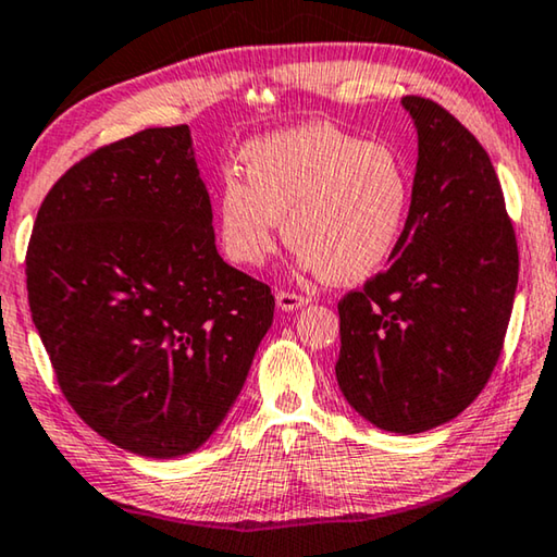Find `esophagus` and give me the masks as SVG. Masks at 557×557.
<instances>
[{
    "label": "esophagus",
    "mask_w": 557,
    "mask_h": 557,
    "mask_svg": "<svg viewBox=\"0 0 557 557\" xmlns=\"http://www.w3.org/2000/svg\"><path fill=\"white\" fill-rule=\"evenodd\" d=\"M276 304H278L281 311H298V308L308 304V298L298 296V294H290V290H278Z\"/></svg>",
    "instance_id": "esophagus-1"
}]
</instances>
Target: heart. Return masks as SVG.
Returning a JSON list of instances; mask_svg holds the SVG:
<instances>
[{
	"label": "heart",
	"mask_w": 557,
	"mask_h": 557,
	"mask_svg": "<svg viewBox=\"0 0 557 557\" xmlns=\"http://www.w3.org/2000/svg\"><path fill=\"white\" fill-rule=\"evenodd\" d=\"M246 182L221 176L213 213L228 261L256 269L276 249L281 221L298 267L358 284L396 253L408 224L410 176L400 153L333 124L259 136L242 151Z\"/></svg>",
	"instance_id": "b5f03b06"
}]
</instances>
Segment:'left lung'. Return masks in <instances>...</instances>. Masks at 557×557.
<instances>
[{"label": "left lung", "mask_w": 557, "mask_h": 557, "mask_svg": "<svg viewBox=\"0 0 557 557\" xmlns=\"http://www.w3.org/2000/svg\"><path fill=\"white\" fill-rule=\"evenodd\" d=\"M418 132L408 224L391 267L338 301L336 379L391 433L466 410L491 379L518 286V244L485 149L456 116L404 97Z\"/></svg>", "instance_id": "left-lung-1"}]
</instances>
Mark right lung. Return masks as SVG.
<instances>
[{"instance_id": "1", "label": "right lung", "mask_w": 557, "mask_h": 557, "mask_svg": "<svg viewBox=\"0 0 557 557\" xmlns=\"http://www.w3.org/2000/svg\"><path fill=\"white\" fill-rule=\"evenodd\" d=\"M211 219L182 124L89 153L34 221L29 308L59 388L136 456L203 446L271 329V288L221 259Z\"/></svg>"}]
</instances>
